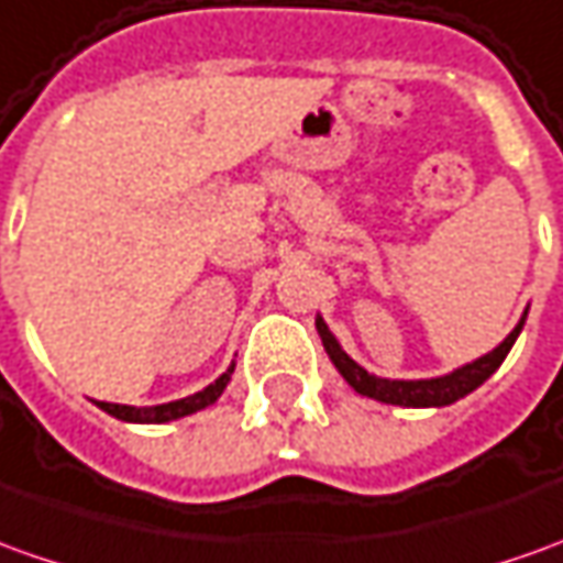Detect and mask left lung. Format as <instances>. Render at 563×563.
Masks as SVG:
<instances>
[{"instance_id": "1", "label": "left lung", "mask_w": 563, "mask_h": 563, "mask_svg": "<svg viewBox=\"0 0 563 563\" xmlns=\"http://www.w3.org/2000/svg\"><path fill=\"white\" fill-rule=\"evenodd\" d=\"M523 320H527V311H523V317L518 320V327L503 339V345L493 347L490 354H484V357H477V361L465 363V366H459L453 373H446V376L438 378L373 376V373L363 369L361 363L347 357L345 351H342V345H339V339L332 335L330 327H327V320H323L320 313H317V332H320V342L327 347L330 361L335 363V369H339L347 385L357 394H363V397H373L378 404H394V407H450V404H456L459 397H465V394H472L474 388H481V385L503 366L506 354L511 351V345H515V339L521 335Z\"/></svg>"}]
</instances>
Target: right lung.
Wrapping results in <instances>:
<instances>
[{
    "instance_id": "add662e5",
    "label": "right lung",
    "mask_w": 563,
    "mask_h": 563,
    "mask_svg": "<svg viewBox=\"0 0 563 563\" xmlns=\"http://www.w3.org/2000/svg\"><path fill=\"white\" fill-rule=\"evenodd\" d=\"M233 376V363L221 373V376L206 385L202 391L181 397V400H172V404H156V407H125V404H104V400H95L98 407L110 416H117L122 422H137V426H163V422H175V419H185L190 412H200L206 407H212L218 397L224 394L228 382Z\"/></svg>"
}]
</instances>
